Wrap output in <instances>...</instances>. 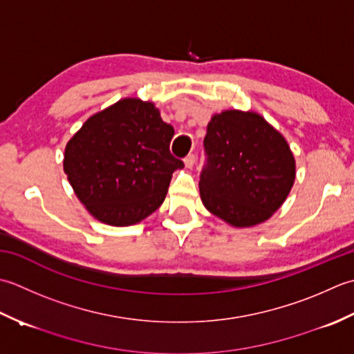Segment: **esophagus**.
<instances>
[{
	"label": "esophagus",
	"mask_w": 354,
	"mask_h": 354,
	"mask_svg": "<svg viewBox=\"0 0 354 354\" xmlns=\"http://www.w3.org/2000/svg\"><path fill=\"white\" fill-rule=\"evenodd\" d=\"M196 165V154H187L185 157V167L186 168H192Z\"/></svg>",
	"instance_id": "obj_1"
}]
</instances>
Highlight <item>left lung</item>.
I'll use <instances>...</instances> for the list:
<instances>
[{
  "label": "left lung",
  "instance_id": "left-lung-1",
  "mask_svg": "<svg viewBox=\"0 0 354 354\" xmlns=\"http://www.w3.org/2000/svg\"><path fill=\"white\" fill-rule=\"evenodd\" d=\"M200 196L207 211L244 227L268 220L295 182V158L284 137L255 113L215 114L203 140Z\"/></svg>",
  "mask_w": 354,
  "mask_h": 354
}]
</instances>
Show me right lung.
<instances>
[{"instance_id": "1", "label": "right lung", "mask_w": 354, "mask_h": 354, "mask_svg": "<svg viewBox=\"0 0 354 354\" xmlns=\"http://www.w3.org/2000/svg\"><path fill=\"white\" fill-rule=\"evenodd\" d=\"M172 136L174 128L151 102L119 100L71 137L64 171L99 221L134 225L163 203L172 172L185 167L171 154Z\"/></svg>"}]
</instances>
